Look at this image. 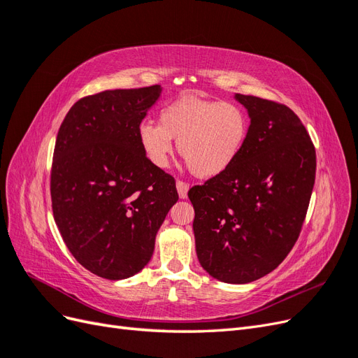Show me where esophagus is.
Instances as JSON below:
<instances>
[{
    "mask_svg": "<svg viewBox=\"0 0 358 358\" xmlns=\"http://www.w3.org/2000/svg\"><path fill=\"white\" fill-rule=\"evenodd\" d=\"M176 189H178V194L180 199H187L188 197V189H189V185L187 182L183 180H178L176 182Z\"/></svg>",
    "mask_w": 358,
    "mask_h": 358,
    "instance_id": "obj_1",
    "label": "esophagus"
}]
</instances>
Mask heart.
I'll list each match as a JSON object with an SVG mask.
<instances>
[{"label":"heart","instance_id":"obj_1","mask_svg":"<svg viewBox=\"0 0 358 358\" xmlns=\"http://www.w3.org/2000/svg\"><path fill=\"white\" fill-rule=\"evenodd\" d=\"M159 125L140 124L138 142L155 167H166L173 140L192 175L210 179L229 170L241 155L248 136V119L239 106L185 95L167 104Z\"/></svg>","mask_w":358,"mask_h":358}]
</instances>
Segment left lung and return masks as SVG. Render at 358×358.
<instances>
[{
    "mask_svg": "<svg viewBox=\"0 0 358 358\" xmlns=\"http://www.w3.org/2000/svg\"><path fill=\"white\" fill-rule=\"evenodd\" d=\"M251 124L241 155L222 175L192 187L201 267L227 284L275 270L294 246L315 183V148L289 107L236 94Z\"/></svg>",
    "mask_w": 358,
    "mask_h": 358,
    "instance_id": "obj_1",
    "label": "left lung"
}]
</instances>
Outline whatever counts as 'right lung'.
<instances>
[{"label": "right lung", "instance_id": "right-lung-1", "mask_svg": "<svg viewBox=\"0 0 358 358\" xmlns=\"http://www.w3.org/2000/svg\"><path fill=\"white\" fill-rule=\"evenodd\" d=\"M159 85L85 96L64 117L53 152V218L73 257L94 275L138 273L179 199L170 175L150 162L137 129Z\"/></svg>", "mask_w": 358, "mask_h": 358}]
</instances>
